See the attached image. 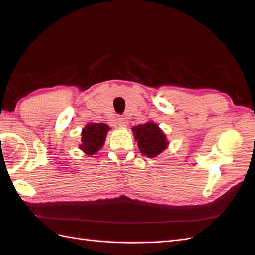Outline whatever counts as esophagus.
<instances>
[{
  "label": "esophagus",
  "mask_w": 255,
  "mask_h": 255,
  "mask_svg": "<svg viewBox=\"0 0 255 255\" xmlns=\"http://www.w3.org/2000/svg\"><path fill=\"white\" fill-rule=\"evenodd\" d=\"M117 126L119 128H126L128 126V121L125 118H118L117 119Z\"/></svg>",
  "instance_id": "1"
}]
</instances>
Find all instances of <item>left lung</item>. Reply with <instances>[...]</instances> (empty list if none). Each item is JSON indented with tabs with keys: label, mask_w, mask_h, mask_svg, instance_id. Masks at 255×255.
<instances>
[{
	"label": "left lung",
	"mask_w": 255,
	"mask_h": 255,
	"mask_svg": "<svg viewBox=\"0 0 255 255\" xmlns=\"http://www.w3.org/2000/svg\"><path fill=\"white\" fill-rule=\"evenodd\" d=\"M138 148L143 155L154 158L163 153L169 145L164 130L154 121H148L143 125L132 128Z\"/></svg>",
	"instance_id": "1"
}]
</instances>
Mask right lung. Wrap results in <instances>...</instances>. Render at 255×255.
<instances>
[{
  "mask_svg": "<svg viewBox=\"0 0 255 255\" xmlns=\"http://www.w3.org/2000/svg\"><path fill=\"white\" fill-rule=\"evenodd\" d=\"M111 128L105 123L89 122L82 129L81 143L79 144L80 150H82L86 155H94L102 148L105 138Z\"/></svg>",
  "mask_w": 255,
  "mask_h": 255,
  "instance_id": "right-lung-1",
  "label": "right lung"
}]
</instances>
